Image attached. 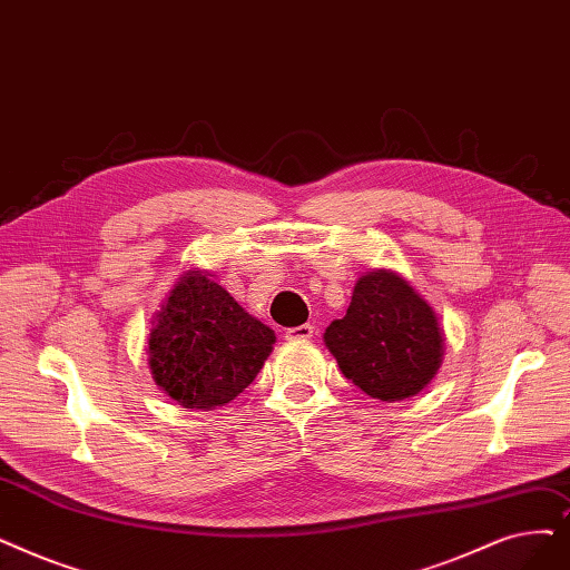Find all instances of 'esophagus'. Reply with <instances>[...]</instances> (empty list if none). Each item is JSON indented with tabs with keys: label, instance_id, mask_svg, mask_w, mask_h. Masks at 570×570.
Segmentation results:
<instances>
[{
	"label": "esophagus",
	"instance_id": "34e87169",
	"mask_svg": "<svg viewBox=\"0 0 570 570\" xmlns=\"http://www.w3.org/2000/svg\"><path fill=\"white\" fill-rule=\"evenodd\" d=\"M314 333H316V326L305 324V326H298V328H288V331L284 333V337H286L288 342H298V340H312Z\"/></svg>",
	"mask_w": 570,
	"mask_h": 570
}]
</instances>
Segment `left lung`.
I'll return each mask as SVG.
<instances>
[{"instance_id":"left-lung-1","label":"left lung","mask_w":570,"mask_h":570,"mask_svg":"<svg viewBox=\"0 0 570 570\" xmlns=\"http://www.w3.org/2000/svg\"><path fill=\"white\" fill-rule=\"evenodd\" d=\"M342 375L370 399L401 403L424 391L444 356L435 309L393 269L356 279L352 303L324 333Z\"/></svg>"}]
</instances>
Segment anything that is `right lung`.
<instances>
[{"mask_svg": "<svg viewBox=\"0 0 570 570\" xmlns=\"http://www.w3.org/2000/svg\"><path fill=\"white\" fill-rule=\"evenodd\" d=\"M209 269L190 267L169 288L146 340L154 382L186 410L233 403L272 354L275 331L216 284Z\"/></svg>", "mask_w": 570, "mask_h": 570, "instance_id": "obj_1", "label": "right lung"}]
</instances>
